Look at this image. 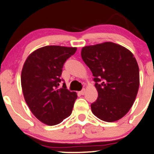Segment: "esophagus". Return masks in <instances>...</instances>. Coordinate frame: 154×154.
Segmentation results:
<instances>
[{"label": "esophagus", "mask_w": 154, "mask_h": 154, "mask_svg": "<svg viewBox=\"0 0 154 154\" xmlns=\"http://www.w3.org/2000/svg\"><path fill=\"white\" fill-rule=\"evenodd\" d=\"M85 91H86V90H85V89L83 88V89H82V90L81 91H79V94H80L81 95H84Z\"/></svg>", "instance_id": "1"}]
</instances>
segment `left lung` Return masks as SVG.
I'll use <instances>...</instances> for the list:
<instances>
[{
  "mask_svg": "<svg viewBox=\"0 0 154 154\" xmlns=\"http://www.w3.org/2000/svg\"><path fill=\"white\" fill-rule=\"evenodd\" d=\"M82 59L94 76L98 94L92 113L100 120L113 122L128 113L139 87V68L130 51L114 43L85 46Z\"/></svg>",
  "mask_w": 154,
  "mask_h": 154,
  "instance_id": "left-lung-1",
  "label": "left lung"
}]
</instances>
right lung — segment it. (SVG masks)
I'll use <instances>...</instances> for the list:
<instances>
[{"mask_svg": "<svg viewBox=\"0 0 154 154\" xmlns=\"http://www.w3.org/2000/svg\"><path fill=\"white\" fill-rule=\"evenodd\" d=\"M76 48L47 45L33 51L24 63L21 86L25 100L33 114L45 124L61 123L72 113L76 93L66 83L58 88L63 67Z\"/></svg>", "mask_w": 154, "mask_h": 154, "instance_id": "1", "label": "right lung"}]
</instances>
